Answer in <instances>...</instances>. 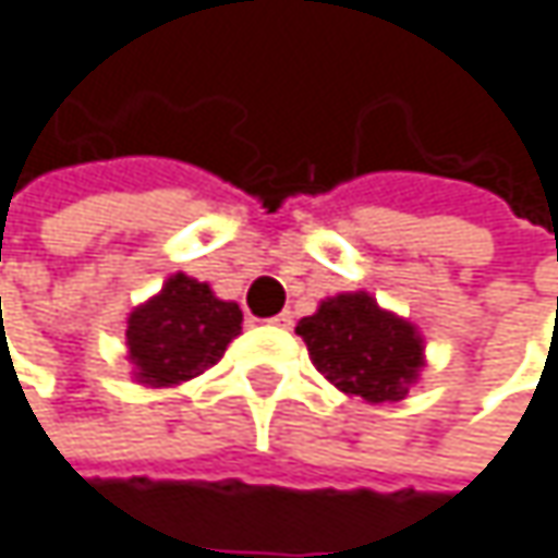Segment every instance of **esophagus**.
<instances>
[{
  "label": "esophagus",
  "instance_id": "obj_1",
  "mask_svg": "<svg viewBox=\"0 0 558 558\" xmlns=\"http://www.w3.org/2000/svg\"><path fill=\"white\" fill-rule=\"evenodd\" d=\"M271 323H275V326H280V329H290V326H293V313H290V310H283V313H280V316H275Z\"/></svg>",
  "mask_w": 558,
  "mask_h": 558
}]
</instances>
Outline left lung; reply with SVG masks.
<instances>
[{"mask_svg": "<svg viewBox=\"0 0 558 558\" xmlns=\"http://www.w3.org/2000/svg\"><path fill=\"white\" fill-rule=\"evenodd\" d=\"M316 372L368 403L403 400L426 368L420 329L385 310L368 290H349L319 300L313 316L296 323Z\"/></svg>", "mask_w": 558, "mask_h": 558, "instance_id": "left-lung-1", "label": "left lung"}]
</instances>
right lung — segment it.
I'll return each instance as SVG.
<instances>
[{"label": "right lung", "instance_id": "right-lung-1", "mask_svg": "<svg viewBox=\"0 0 558 558\" xmlns=\"http://www.w3.org/2000/svg\"><path fill=\"white\" fill-rule=\"evenodd\" d=\"M239 332L235 300H219L206 280L177 271L125 319L132 378L142 388H177L213 368Z\"/></svg>", "mask_w": 558, "mask_h": 558}]
</instances>
